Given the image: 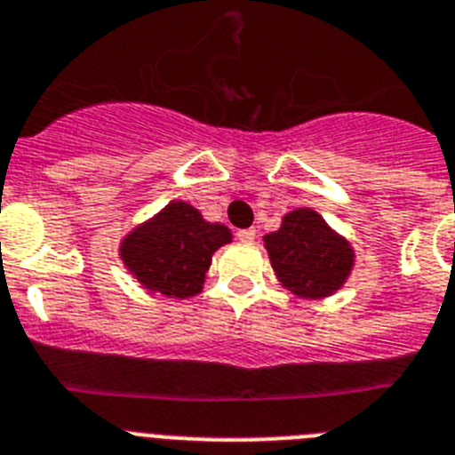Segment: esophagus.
<instances>
[{
  "label": "esophagus",
  "instance_id": "34e87169",
  "mask_svg": "<svg viewBox=\"0 0 455 455\" xmlns=\"http://www.w3.org/2000/svg\"><path fill=\"white\" fill-rule=\"evenodd\" d=\"M238 240H243V243H254L256 231L254 228H243V231H238Z\"/></svg>",
  "mask_w": 455,
  "mask_h": 455
}]
</instances>
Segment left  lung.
<instances>
[{"instance_id": "1", "label": "left lung", "mask_w": 455, "mask_h": 455, "mask_svg": "<svg viewBox=\"0 0 455 455\" xmlns=\"http://www.w3.org/2000/svg\"><path fill=\"white\" fill-rule=\"evenodd\" d=\"M263 240L276 279L299 298H327L343 286L353 270L350 243L311 208L288 212L282 228Z\"/></svg>"}]
</instances>
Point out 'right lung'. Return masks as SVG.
Wrapping results in <instances>:
<instances>
[{"instance_id": "1", "label": "right lung", "mask_w": 455, "mask_h": 455, "mask_svg": "<svg viewBox=\"0 0 455 455\" xmlns=\"http://www.w3.org/2000/svg\"><path fill=\"white\" fill-rule=\"evenodd\" d=\"M231 243L222 224L205 222L185 201H173L153 220L130 231L121 243V259L137 282L167 298L201 293L215 250Z\"/></svg>"}]
</instances>
